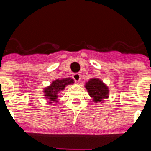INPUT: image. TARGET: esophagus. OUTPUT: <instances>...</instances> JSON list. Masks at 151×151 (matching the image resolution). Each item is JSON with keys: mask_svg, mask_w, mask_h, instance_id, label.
<instances>
[{"mask_svg": "<svg viewBox=\"0 0 151 151\" xmlns=\"http://www.w3.org/2000/svg\"><path fill=\"white\" fill-rule=\"evenodd\" d=\"M73 78L76 82H79L80 79H81V76H80L79 73H74L73 76Z\"/></svg>", "mask_w": 151, "mask_h": 151, "instance_id": "esophagus-1", "label": "esophagus"}]
</instances>
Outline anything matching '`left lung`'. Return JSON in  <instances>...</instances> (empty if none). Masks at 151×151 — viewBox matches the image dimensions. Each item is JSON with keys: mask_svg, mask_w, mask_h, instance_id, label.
Returning <instances> with one entry per match:
<instances>
[{"mask_svg": "<svg viewBox=\"0 0 151 151\" xmlns=\"http://www.w3.org/2000/svg\"><path fill=\"white\" fill-rule=\"evenodd\" d=\"M85 88L95 103H103L109 97V88L99 78H91L85 83Z\"/></svg>", "mask_w": 151, "mask_h": 151, "instance_id": "left-lung-1", "label": "left lung"}]
</instances>
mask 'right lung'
I'll use <instances>...</instances> for the list:
<instances>
[{
	"instance_id": "add662e5",
	"label": "right lung",
	"mask_w": 151,
	"mask_h": 151,
	"mask_svg": "<svg viewBox=\"0 0 151 151\" xmlns=\"http://www.w3.org/2000/svg\"><path fill=\"white\" fill-rule=\"evenodd\" d=\"M74 83V80L73 78H63V79H57L54 82H52L50 85L47 86L44 89L45 92V97L47 99H48L49 104H52L53 102H57V97L58 94L60 92L63 91L66 85H70V84Z\"/></svg>"
}]
</instances>
